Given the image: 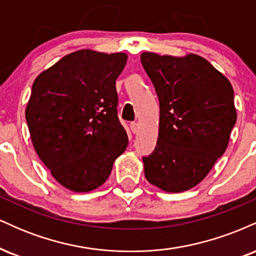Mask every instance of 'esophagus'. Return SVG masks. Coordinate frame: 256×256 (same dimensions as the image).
I'll list each match as a JSON object with an SVG mask.
<instances>
[{
  "instance_id": "esophagus-1",
  "label": "esophagus",
  "mask_w": 256,
  "mask_h": 256,
  "mask_svg": "<svg viewBox=\"0 0 256 256\" xmlns=\"http://www.w3.org/2000/svg\"><path fill=\"white\" fill-rule=\"evenodd\" d=\"M130 128H131V131L134 132V134H137V132H138V124H137V122H131Z\"/></svg>"
}]
</instances>
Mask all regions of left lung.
<instances>
[{
	"instance_id": "left-lung-1",
	"label": "left lung",
	"mask_w": 256,
	"mask_h": 256,
	"mask_svg": "<svg viewBox=\"0 0 256 256\" xmlns=\"http://www.w3.org/2000/svg\"><path fill=\"white\" fill-rule=\"evenodd\" d=\"M160 104L154 152L143 156L149 183L167 192L198 185L226 150L237 114L228 79L198 55H140Z\"/></svg>"
}]
</instances>
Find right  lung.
Returning <instances> with one entry per match:
<instances>
[{
    "label": "right lung",
    "instance_id": "1",
    "mask_svg": "<svg viewBox=\"0 0 256 256\" xmlns=\"http://www.w3.org/2000/svg\"><path fill=\"white\" fill-rule=\"evenodd\" d=\"M128 55L78 50L34 82L26 122L34 150L61 185L88 192L110 177L128 144L116 80Z\"/></svg>",
    "mask_w": 256,
    "mask_h": 256
}]
</instances>
